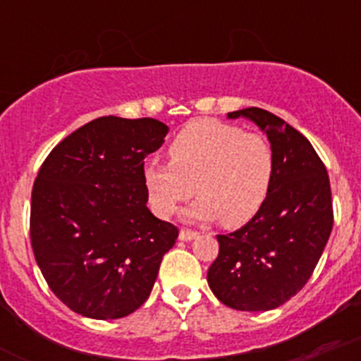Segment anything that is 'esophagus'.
Returning <instances> with one entry per match:
<instances>
[{"label": "esophagus", "instance_id": "esophagus-1", "mask_svg": "<svg viewBox=\"0 0 361 361\" xmlns=\"http://www.w3.org/2000/svg\"><path fill=\"white\" fill-rule=\"evenodd\" d=\"M196 236H198V233L192 231V229L182 228L179 231V238L182 241H189V240H192V238H196Z\"/></svg>", "mask_w": 361, "mask_h": 361}]
</instances>
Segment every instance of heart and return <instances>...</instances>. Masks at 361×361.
<instances>
[{"instance_id":"heart-1","label":"heart","mask_w":361,"mask_h":361,"mask_svg":"<svg viewBox=\"0 0 361 361\" xmlns=\"http://www.w3.org/2000/svg\"><path fill=\"white\" fill-rule=\"evenodd\" d=\"M169 154L170 161L149 159L142 170L151 207L161 217L196 191L202 200L189 210L192 219L219 217L224 226H241L269 195L274 153L261 133L210 118L195 120L173 137Z\"/></svg>"}]
</instances>
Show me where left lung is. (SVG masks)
<instances>
[{"label":"left lung","instance_id":"8db88e82","mask_svg":"<svg viewBox=\"0 0 361 361\" xmlns=\"http://www.w3.org/2000/svg\"><path fill=\"white\" fill-rule=\"evenodd\" d=\"M250 118L274 153L269 195L236 231L217 235L219 255L207 280L233 310L269 311L287 302L313 274L334 226L329 173L310 140L259 107L228 113Z\"/></svg>","mask_w":361,"mask_h":361}]
</instances>
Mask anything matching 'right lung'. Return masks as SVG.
Returning a JSON list of instances; mask_svg holds the SVG:
<instances>
[{
    "instance_id": "add662e5",
    "label": "right lung",
    "mask_w": 361,
    "mask_h": 361,
    "mask_svg": "<svg viewBox=\"0 0 361 361\" xmlns=\"http://www.w3.org/2000/svg\"><path fill=\"white\" fill-rule=\"evenodd\" d=\"M169 126L102 116L57 144L31 195V247L50 290L74 313L123 318L149 297L179 229L146 207L144 158Z\"/></svg>"
}]
</instances>
